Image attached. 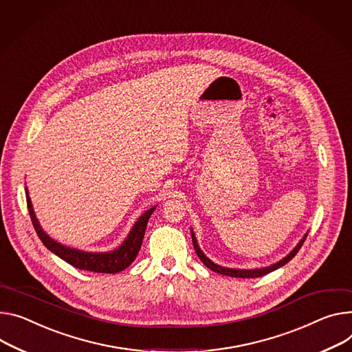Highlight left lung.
I'll list each match as a JSON object with an SVG mask.
<instances>
[{"instance_id":"1","label":"left lung","mask_w":352,"mask_h":352,"mask_svg":"<svg viewBox=\"0 0 352 352\" xmlns=\"http://www.w3.org/2000/svg\"><path fill=\"white\" fill-rule=\"evenodd\" d=\"M306 236L307 235H305V238L299 242V244H297V247L286 256V258H283L282 261H279L278 263H275V265H272V266H267V267H263V269H254V270H239V269H228V267H221V266H219V265H215V263H212L208 258H206L204 256V254L200 251V248H199V245H197V241H196V238H195V234L192 232V238H193V247H195V251H196V254H197V256L200 258V261L208 267V269H211L212 272H217V274H220V275H226V276H232V278H261V276H263V275H267L269 272H274L275 269H278V267H280V266H283V265H286L297 252H299V250L302 248V245H303V242L306 241Z\"/></svg>"}]
</instances>
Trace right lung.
<instances>
[{
	"mask_svg": "<svg viewBox=\"0 0 352 352\" xmlns=\"http://www.w3.org/2000/svg\"><path fill=\"white\" fill-rule=\"evenodd\" d=\"M26 204H28V211L31 215L34 228H35L38 236L41 238V241L43 242V245L49 251L56 254L59 258H62L63 261H66L67 263H70L72 266H74L77 269L90 270V272H98V274H117V272H120V270H124L125 267H128L133 262V259L137 258V255L141 250L148 220L155 210V207H153L142 215V217L137 221V224L133 226L128 238L124 241V244L118 250H116L113 252H107V254H90V252H82V251L63 247V245L58 244L56 241L49 238L42 231V228L35 217V212H34L28 193H26Z\"/></svg>",
	"mask_w": 352,
	"mask_h": 352,
	"instance_id": "1",
	"label": "right lung"
}]
</instances>
